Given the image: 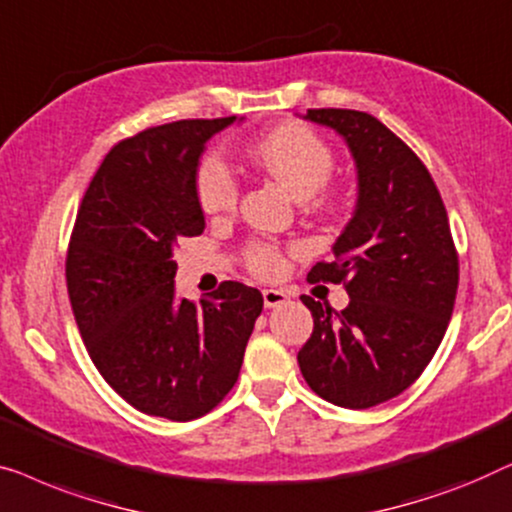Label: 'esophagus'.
Segmentation results:
<instances>
[{"label": "esophagus", "mask_w": 512, "mask_h": 512, "mask_svg": "<svg viewBox=\"0 0 512 512\" xmlns=\"http://www.w3.org/2000/svg\"><path fill=\"white\" fill-rule=\"evenodd\" d=\"M262 297H264V306H266V308L283 306V304H287V299H290L283 290H273V287H271V290H264Z\"/></svg>", "instance_id": "esophagus-1"}]
</instances>
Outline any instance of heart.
Segmentation results:
<instances>
[{
  "label": "heart",
  "mask_w": 512,
  "mask_h": 512,
  "mask_svg": "<svg viewBox=\"0 0 512 512\" xmlns=\"http://www.w3.org/2000/svg\"><path fill=\"white\" fill-rule=\"evenodd\" d=\"M246 157L259 171L283 185L294 199H311L331 178L334 153L320 134L306 125H283L250 143ZM194 192L206 215L232 213L239 204V183L220 155H206L194 174ZM246 266L255 276L273 278L285 269V257L271 241H250Z\"/></svg>",
  "instance_id": "b5f03b06"
}]
</instances>
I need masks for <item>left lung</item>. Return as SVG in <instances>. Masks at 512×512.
I'll use <instances>...</instances> for the list:
<instances>
[{
	"label": "left lung",
	"instance_id": "1",
	"mask_svg": "<svg viewBox=\"0 0 512 512\" xmlns=\"http://www.w3.org/2000/svg\"><path fill=\"white\" fill-rule=\"evenodd\" d=\"M336 129L357 164V208L334 243V262L308 278L343 283L336 313L311 297L313 334L299 350L311 390L343 408H371L408 390L448 329L459 257L441 192L420 157L364 111L308 109Z\"/></svg>",
	"mask_w": 512,
	"mask_h": 512
}]
</instances>
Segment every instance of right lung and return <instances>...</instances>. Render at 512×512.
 Instances as JSON below:
<instances>
[{
	"mask_svg": "<svg viewBox=\"0 0 512 512\" xmlns=\"http://www.w3.org/2000/svg\"><path fill=\"white\" fill-rule=\"evenodd\" d=\"M232 118L178 120L115 143L78 208L67 290L97 371L129 406L187 422L239 378L262 313L255 287L225 280L199 304L176 299L174 248L204 232L194 174Z\"/></svg>",
	"mask_w": 512,
	"mask_h": 512,
	"instance_id": "add662e5",
	"label": "right lung"
}]
</instances>
